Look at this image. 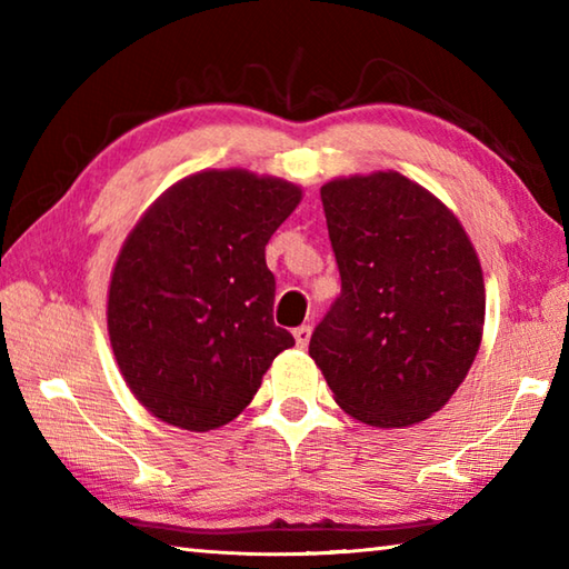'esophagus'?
Masks as SVG:
<instances>
[{"mask_svg": "<svg viewBox=\"0 0 569 569\" xmlns=\"http://www.w3.org/2000/svg\"><path fill=\"white\" fill-rule=\"evenodd\" d=\"M293 339H296L298 349H306L308 341H311V326H298V329L293 331Z\"/></svg>", "mask_w": 569, "mask_h": 569, "instance_id": "esophagus-1", "label": "esophagus"}]
</instances>
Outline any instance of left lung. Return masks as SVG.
I'll return each mask as SVG.
<instances>
[{
  "mask_svg": "<svg viewBox=\"0 0 569 569\" xmlns=\"http://www.w3.org/2000/svg\"><path fill=\"white\" fill-rule=\"evenodd\" d=\"M341 296L308 353L339 407L401 429L451 399L485 331V278L459 218L397 170L321 188Z\"/></svg>",
  "mask_w": 569,
  "mask_h": 569,
  "instance_id": "left-lung-1",
  "label": "left lung"
}]
</instances>
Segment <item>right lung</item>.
Here are the masks:
<instances>
[{"mask_svg":"<svg viewBox=\"0 0 569 569\" xmlns=\"http://www.w3.org/2000/svg\"><path fill=\"white\" fill-rule=\"evenodd\" d=\"M303 190L243 168L178 180L124 238L108 333L132 397L188 431L233 421L296 343L273 323L266 243Z\"/></svg>","mask_w":569,"mask_h":569,"instance_id":"add662e5","label":"right lung"}]
</instances>
